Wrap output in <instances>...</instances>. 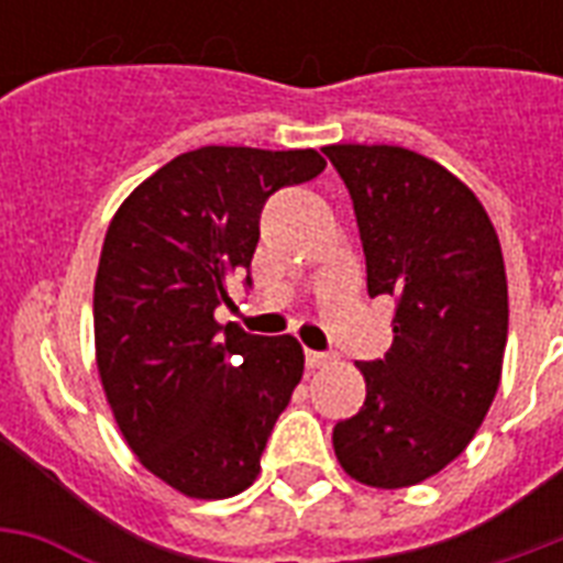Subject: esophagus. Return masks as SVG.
Here are the masks:
<instances>
[{
	"instance_id": "esophagus-1",
	"label": "esophagus",
	"mask_w": 563,
	"mask_h": 563,
	"mask_svg": "<svg viewBox=\"0 0 563 563\" xmlns=\"http://www.w3.org/2000/svg\"><path fill=\"white\" fill-rule=\"evenodd\" d=\"M333 360L330 353H321V351H307V368H321L327 362Z\"/></svg>"
}]
</instances>
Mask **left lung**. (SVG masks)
<instances>
[{"label":"left lung","instance_id":"1","mask_svg":"<svg viewBox=\"0 0 563 563\" xmlns=\"http://www.w3.org/2000/svg\"><path fill=\"white\" fill-rule=\"evenodd\" d=\"M351 192L368 295H391L394 342L356 362L365 402L333 429L339 462L371 488H406L464 453L488 415L508 339L497 230L444 166L400 145H327Z\"/></svg>","mask_w":563,"mask_h":563}]
</instances>
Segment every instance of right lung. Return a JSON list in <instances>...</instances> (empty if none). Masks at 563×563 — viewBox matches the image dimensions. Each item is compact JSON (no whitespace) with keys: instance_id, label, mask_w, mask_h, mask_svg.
<instances>
[{"instance_id":"right-lung-1","label":"right lung","mask_w":563,"mask_h":563,"mask_svg":"<svg viewBox=\"0 0 563 563\" xmlns=\"http://www.w3.org/2000/svg\"><path fill=\"white\" fill-rule=\"evenodd\" d=\"M316 148L203 145L128 195L101 247L92 324L110 409L136 459L180 494L224 499L260 473V455L303 376L295 335L216 324L233 303L277 189L307 184Z\"/></svg>"}]
</instances>
